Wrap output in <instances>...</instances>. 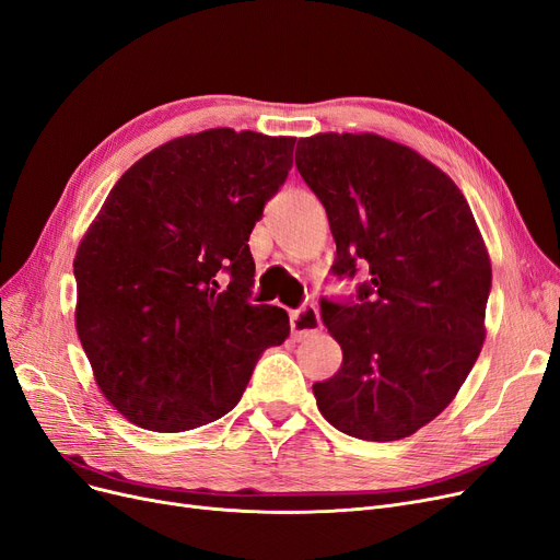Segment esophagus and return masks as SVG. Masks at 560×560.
Wrapping results in <instances>:
<instances>
[{"mask_svg": "<svg viewBox=\"0 0 560 560\" xmlns=\"http://www.w3.org/2000/svg\"><path fill=\"white\" fill-rule=\"evenodd\" d=\"M320 313L313 304H302L298 311L290 313V331L295 338H306L315 331H320Z\"/></svg>", "mask_w": 560, "mask_h": 560, "instance_id": "1", "label": "esophagus"}]
</instances>
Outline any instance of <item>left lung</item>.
Listing matches in <instances>:
<instances>
[{
    "label": "left lung",
    "instance_id": "8db88e82",
    "mask_svg": "<svg viewBox=\"0 0 560 560\" xmlns=\"http://www.w3.org/2000/svg\"><path fill=\"white\" fill-rule=\"evenodd\" d=\"M298 172L327 210L336 279L320 298L343 363L313 384L323 417L366 442L430 423L465 384L485 340L492 265L457 185L407 145L377 135L298 141Z\"/></svg>",
    "mask_w": 560,
    "mask_h": 560
}]
</instances>
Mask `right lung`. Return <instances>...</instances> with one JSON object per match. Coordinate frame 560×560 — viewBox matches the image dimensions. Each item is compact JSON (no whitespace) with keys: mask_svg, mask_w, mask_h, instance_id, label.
<instances>
[{"mask_svg":"<svg viewBox=\"0 0 560 560\" xmlns=\"http://www.w3.org/2000/svg\"><path fill=\"white\" fill-rule=\"evenodd\" d=\"M295 137L231 128L168 141L112 187L78 249L75 325L105 398L130 423L222 419L288 313L252 304L249 235L293 166Z\"/></svg>","mask_w":560,"mask_h":560,"instance_id":"add662e5","label":"right lung"}]
</instances>
